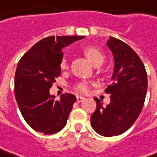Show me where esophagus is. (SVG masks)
Instances as JSON below:
<instances>
[{
	"label": "esophagus",
	"mask_w": 157,
	"mask_h": 157,
	"mask_svg": "<svg viewBox=\"0 0 157 157\" xmlns=\"http://www.w3.org/2000/svg\"><path fill=\"white\" fill-rule=\"evenodd\" d=\"M76 101H77V102H82V101H84V98L82 97V96H77L76 97Z\"/></svg>",
	"instance_id": "esophagus-1"
}]
</instances>
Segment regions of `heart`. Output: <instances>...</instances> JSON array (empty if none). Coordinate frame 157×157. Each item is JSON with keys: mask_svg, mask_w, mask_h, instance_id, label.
I'll list each match as a JSON object with an SVG mask.
<instances>
[{"mask_svg": "<svg viewBox=\"0 0 157 157\" xmlns=\"http://www.w3.org/2000/svg\"><path fill=\"white\" fill-rule=\"evenodd\" d=\"M83 53L86 56V57L93 63L94 65L99 64H101L104 60V54L102 53L101 50L95 48V47H86L83 49ZM60 67L62 70H66L68 68V64L66 58H63L60 63ZM76 90L81 93H87L89 90V86L86 82H81L77 84Z\"/></svg>", "mask_w": 157, "mask_h": 157, "instance_id": "obj_1", "label": "heart"}]
</instances>
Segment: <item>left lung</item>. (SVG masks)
Returning a JSON list of instances; mask_svg holds the SVG:
<instances>
[{
	"label": "left lung",
	"instance_id": "8db88e82",
	"mask_svg": "<svg viewBox=\"0 0 157 157\" xmlns=\"http://www.w3.org/2000/svg\"><path fill=\"white\" fill-rule=\"evenodd\" d=\"M107 46L114 57L112 82L105 90L110 94V102L104 107L94 98L97 107L91 124L98 134L112 136L127 131L138 118L146 99L147 75L140 57L128 45L109 36Z\"/></svg>",
	"mask_w": 157,
	"mask_h": 157
}]
</instances>
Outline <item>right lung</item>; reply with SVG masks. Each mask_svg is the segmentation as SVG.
<instances>
[{
	"label": "right lung",
	"mask_w": 157,
	"mask_h": 157,
	"mask_svg": "<svg viewBox=\"0 0 157 157\" xmlns=\"http://www.w3.org/2000/svg\"><path fill=\"white\" fill-rule=\"evenodd\" d=\"M83 37H45L19 61L14 81L15 98L24 120L34 130L50 135L64 128L76 97L65 93L55 101L49 89L61 75L63 48Z\"/></svg>",
	"instance_id": "right-lung-1"
}]
</instances>
